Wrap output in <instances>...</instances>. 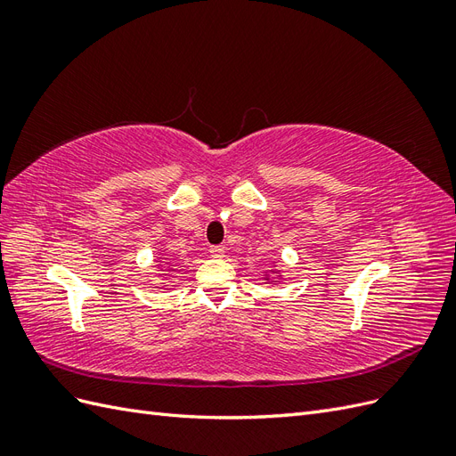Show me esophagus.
Returning a JSON list of instances; mask_svg holds the SVG:
<instances>
[{
  "label": "esophagus",
  "mask_w": 456,
  "mask_h": 456,
  "mask_svg": "<svg viewBox=\"0 0 456 456\" xmlns=\"http://www.w3.org/2000/svg\"><path fill=\"white\" fill-rule=\"evenodd\" d=\"M211 256L213 258H223L224 256V249H223V247H218V245H215V247H211Z\"/></svg>",
  "instance_id": "34e87169"
}]
</instances>
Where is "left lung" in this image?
<instances>
[{
    "label": "left lung",
    "instance_id": "8db88e82",
    "mask_svg": "<svg viewBox=\"0 0 456 456\" xmlns=\"http://www.w3.org/2000/svg\"><path fill=\"white\" fill-rule=\"evenodd\" d=\"M281 280H283V272L280 270L278 262H272V268H268L266 272H262V281H265L268 287L280 285Z\"/></svg>",
    "mask_w": 456,
    "mask_h": 456
}]
</instances>
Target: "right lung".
Wrapping results in <instances>:
<instances>
[{
	"label": "right lung",
	"instance_id": "add662e5",
	"mask_svg": "<svg viewBox=\"0 0 456 456\" xmlns=\"http://www.w3.org/2000/svg\"><path fill=\"white\" fill-rule=\"evenodd\" d=\"M156 272H158V281L161 283V287H167L169 275L175 272V262L165 253H158V256H156Z\"/></svg>",
	"mask_w": 456,
	"mask_h": 456
}]
</instances>
